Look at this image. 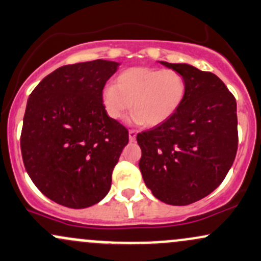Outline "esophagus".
Returning <instances> with one entry per match:
<instances>
[{
  "label": "esophagus",
  "mask_w": 261,
  "mask_h": 261,
  "mask_svg": "<svg viewBox=\"0 0 261 261\" xmlns=\"http://www.w3.org/2000/svg\"><path fill=\"white\" fill-rule=\"evenodd\" d=\"M137 131L136 130H130L128 131V139H130V142H134L136 140Z\"/></svg>",
  "instance_id": "34e87169"
}]
</instances>
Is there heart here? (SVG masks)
Instances as JSON below:
<instances>
[{
    "instance_id": "1",
    "label": "heart",
    "mask_w": 261,
    "mask_h": 261,
    "mask_svg": "<svg viewBox=\"0 0 261 261\" xmlns=\"http://www.w3.org/2000/svg\"><path fill=\"white\" fill-rule=\"evenodd\" d=\"M187 95V80L174 69L135 67L115 78L102 90L108 115L121 120L133 108V120L147 126L167 121L178 111Z\"/></svg>"
}]
</instances>
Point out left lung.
Segmentation results:
<instances>
[{
    "instance_id": "left-lung-1",
    "label": "left lung",
    "mask_w": 261,
    "mask_h": 261,
    "mask_svg": "<svg viewBox=\"0 0 261 261\" xmlns=\"http://www.w3.org/2000/svg\"><path fill=\"white\" fill-rule=\"evenodd\" d=\"M161 63L185 75L187 95L167 121L137 135L139 167L157 199L187 205L216 190L236 160L237 101L216 74Z\"/></svg>"
}]
</instances>
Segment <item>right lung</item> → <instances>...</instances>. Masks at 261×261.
I'll use <instances>...</instances> for the list:
<instances>
[{
	"mask_svg": "<svg viewBox=\"0 0 261 261\" xmlns=\"http://www.w3.org/2000/svg\"><path fill=\"white\" fill-rule=\"evenodd\" d=\"M117 63L63 65L34 88L21 133L25 171L45 197L68 208L96 204L128 142V131L108 116L102 89Z\"/></svg>",
	"mask_w": 261,
	"mask_h": 261,
	"instance_id": "1",
	"label": "right lung"
}]
</instances>
